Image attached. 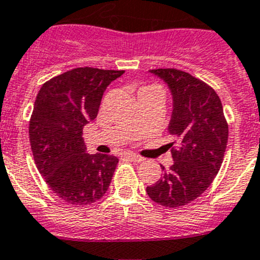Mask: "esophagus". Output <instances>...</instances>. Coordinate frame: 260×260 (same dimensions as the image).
Returning <instances> with one entry per match:
<instances>
[{
	"label": "esophagus",
	"instance_id": "obj_1",
	"mask_svg": "<svg viewBox=\"0 0 260 260\" xmlns=\"http://www.w3.org/2000/svg\"><path fill=\"white\" fill-rule=\"evenodd\" d=\"M123 156H124L125 158L131 159V161H133V162H142L143 161L142 157L138 156V154H136V153H131V152H127V153H124Z\"/></svg>",
	"mask_w": 260,
	"mask_h": 260
}]
</instances>
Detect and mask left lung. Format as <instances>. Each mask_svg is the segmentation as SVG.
Here are the masks:
<instances>
[{"label":"left lung","instance_id":"1","mask_svg":"<svg viewBox=\"0 0 260 260\" xmlns=\"http://www.w3.org/2000/svg\"><path fill=\"white\" fill-rule=\"evenodd\" d=\"M169 86L172 114L167 132L177 141L171 153L174 165L147 195L166 208H180L198 199L214 181L226 149L228 128L222 104L214 89L177 69L149 70Z\"/></svg>","mask_w":260,"mask_h":260}]
</instances>
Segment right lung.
<instances>
[{
    "label": "right lung",
    "instance_id": "1",
    "mask_svg": "<svg viewBox=\"0 0 260 260\" xmlns=\"http://www.w3.org/2000/svg\"><path fill=\"white\" fill-rule=\"evenodd\" d=\"M123 73L77 68L46 81L36 96L28 127L34 159L65 203L88 205L108 190L118 158L86 153L83 128L95 119L107 86Z\"/></svg>",
    "mask_w": 260,
    "mask_h": 260
}]
</instances>
